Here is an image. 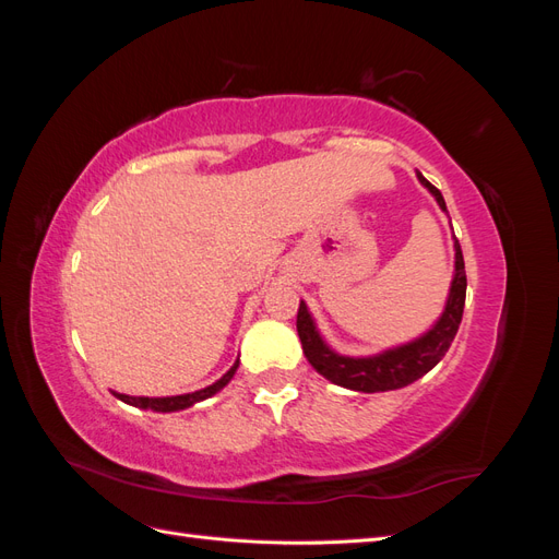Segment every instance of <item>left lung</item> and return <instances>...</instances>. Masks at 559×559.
Masks as SVG:
<instances>
[{
  "label": "left lung",
  "instance_id": "8db88e82",
  "mask_svg": "<svg viewBox=\"0 0 559 559\" xmlns=\"http://www.w3.org/2000/svg\"><path fill=\"white\" fill-rule=\"evenodd\" d=\"M417 177L433 193L441 210L448 212L441 191H438L436 186L419 173ZM464 300H466V270H464L462 247L454 240V280H452L445 312L436 321V326L429 333L417 337L415 343L382 352L378 357H366V359L341 357V354H335L333 349L326 347L324 341H321L314 329V321L302 300L296 317V329L300 335L302 352H306V357L317 373H321L333 384L354 389V392H366V394L389 392V389H401L405 384L415 382L417 378L429 373V370L445 357V352L450 349L454 335L462 324Z\"/></svg>",
  "mask_w": 559,
  "mask_h": 559
}]
</instances>
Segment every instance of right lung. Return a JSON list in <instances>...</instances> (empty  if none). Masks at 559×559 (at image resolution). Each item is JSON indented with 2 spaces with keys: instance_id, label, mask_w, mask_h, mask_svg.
Listing matches in <instances>:
<instances>
[{
  "instance_id": "right-lung-1",
  "label": "right lung",
  "mask_w": 559,
  "mask_h": 559,
  "mask_svg": "<svg viewBox=\"0 0 559 559\" xmlns=\"http://www.w3.org/2000/svg\"><path fill=\"white\" fill-rule=\"evenodd\" d=\"M238 364H240V361H235V364L230 366L228 373H226L222 380H216L214 384H210V386H205V389H200V392H193V394L163 396V399L128 396V394H116V396L121 399V401H126V403H130V405H138V408H144V411H156V413H175V411H183V408H189V405H193V403H198V401H205V399L214 396V394L218 392V389H224V386L230 382V378L235 376V370H238Z\"/></svg>"
}]
</instances>
